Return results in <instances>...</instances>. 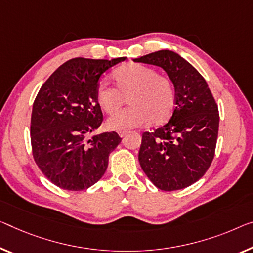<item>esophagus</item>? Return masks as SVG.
Masks as SVG:
<instances>
[{
    "label": "esophagus",
    "instance_id": "obj_1",
    "mask_svg": "<svg viewBox=\"0 0 253 253\" xmlns=\"http://www.w3.org/2000/svg\"><path fill=\"white\" fill-rule=\"evenodd\" d=\"M127 134V131H121V132H119V135L121 138H123V137H126V135Z\"/></svg>",
    "mask_w": 253,
    "mask_h": 253
}]
</instances>
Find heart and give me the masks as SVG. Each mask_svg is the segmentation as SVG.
<instances>
[{
    "instance_id": "1",
    "label": "heart",
    "mask_w": 253,
    "mask_h": 253,
    "mask_svg": "<svg viewBox=\"0 0 253 253\" xmlns=\"http://www.w3.org/2000/svg\"><path fill=\"white\" fill-rule=\"evenodd\" d=\"M115 88L100 84L95 100L106 114H115L126 99L131 107L108 119L107 126L115 131H127L151 123L161 126L172 116L175 108V88L169 78L158 75L147 65L130 63L113 73Z\"/></svg>"
}]
</instances>
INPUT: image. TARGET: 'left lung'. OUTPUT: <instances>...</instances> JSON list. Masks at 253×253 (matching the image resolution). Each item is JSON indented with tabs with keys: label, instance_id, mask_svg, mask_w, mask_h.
Masks as SVG:
<instances>
[{
	"label": "left lung",
	"instance_id": "1",
	"mask_svg": "<svg viewBox=\"0 0 253 253\" xmlns=\"http://www.w3.org/2000/svg\"><path fill=\"white\" fill-rule=\"evenodd\" d=\"M133 61L162 68L176 94L169 122L142 134L140 166L158 189H184L203 177L211 164L218 135V107L204 77L173 50H157Z\"/></svg>",
	"mask_w": 253,
	"mask_h": 253
}]
</instances>
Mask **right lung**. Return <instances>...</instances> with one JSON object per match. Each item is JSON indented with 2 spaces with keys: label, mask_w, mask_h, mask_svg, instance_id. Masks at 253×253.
<instances>
[{
  "label": "right lung",
  "mask_w": 253,
  "mask_h": 253,
  "mask_svg": "<svg viewBox=\"0 0 253 253\" xmlns=\"http://www.w3.org/2000/svg\"><path fill=\"white\" fill-rule=\"evenodd\" d=\"M118 57L91 60L76 57L52 73L33 105V155L42 174L64 190L83 191L98 182L108 165V156L121 138L116 132L94 134L103 122L95 100L99 78Z\"/></svg>",
  "instance_id": "1"
}]
</instances>
